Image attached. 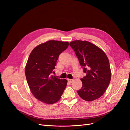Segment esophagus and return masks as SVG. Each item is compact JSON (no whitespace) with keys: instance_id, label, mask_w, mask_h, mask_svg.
<instances>
[{"instance_id":"1","label":"esophagus","mask_w":130,"mask_h":130,"mask_svg":"<svg viewBox=\"0 0 130 130\" xmlns=\"http://www.w3.org/2000/svg\"><path fill=\"white\" fill-rule=\"evenodd\" d=\"M73 79H68V82H69L70 83H71L72 82H73Z\"/></svg>"}]
</instances>
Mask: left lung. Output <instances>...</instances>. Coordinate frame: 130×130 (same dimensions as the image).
I'll list each match as a JSON object with an SVG mask.
<instances>
[{"mask_svg":"<svg viewBox=\"0 0 130 130\" xmlns=\"http://www.w3.org/2000/svg\"><path fill=\"white\" fill-rule=\"evenodd\" d=\"M75 51L86 75L81 78L82 87L77 93L87 101L100 98L111 80V72L108 57L101 48L89 41L74 40L69 44Z\"/></svg>","mask_w":130,"mask_h":130,"instance_id":"1","label":"left lung"}]
</instances>
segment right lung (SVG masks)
<instances>
[{"label":"right lung","mask_w":130,"mask_h":130,"mask_svg":"<svg viewBox=\"0 0 130 130\" xmlns=\"http://www.w3.org/2000/svg\"><path fill=\"white\" fill-rule=\"evenodd\" d=\"M68 41L48 40L31 52L25 66V73L34 96L47 104L58 102L67 84L65 79L52 75L59 55L68 47Z\"/></svg>","instance_id":"add662e5"}]
</instances>
